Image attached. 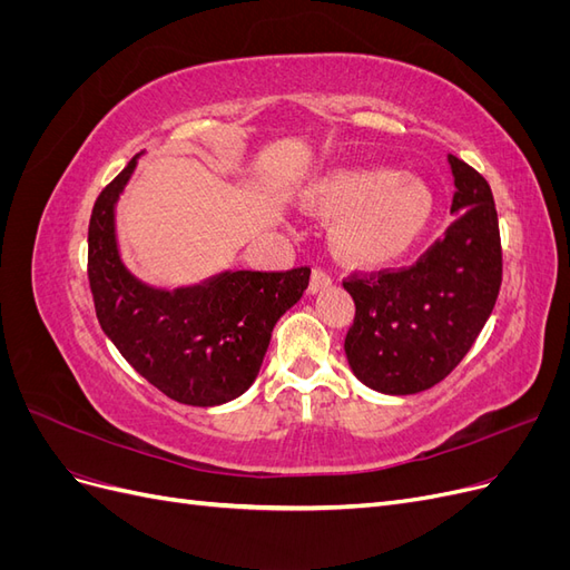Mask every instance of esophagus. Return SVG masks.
I'll list each match as a JSON object with an SVG mask.
<instances>
[{
	"instance_id": "esophagus-1",
	"label": "esophagus",
	"mask_w": 570,
	"mask_h": 570,
	"mask_svg": "<svg viewBox=\"0 0 570 570\" xmlns=\"http://www.w3.org/2000/svg\"><path fill=\"white\" fill-rule=\"evenodd\" d=\"M333 283V275L327 273L325 268H314V273H312V283H308V292H312V295H316V292H321L323 287H327Z\"/></svg>"
}]
</instances>
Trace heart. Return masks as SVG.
I'll return each instance as SVG.
<instances>
[{
	"instance_id": "obj_1",
	"label": "heart",
	"mask_w": 570,
	"mask_h": 570,
	"mask_svg": "<svg viewBox=\"0 0 570 570\" xmlns=\"http://www.w3.org/2000/svg\"><path fill=\"white\" fill-rule=\"evenodd\" d=\"M312 202L342 214L333 239L352 264L383 266L406 254L423 235L433 197L423 180L387 166L344 168L316 185Z\"/></svg>"
}]
</instances>
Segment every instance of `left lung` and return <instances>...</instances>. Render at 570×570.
Listing matches in <instances>:
<instances>
[{"label": "left lung", "mask_w": 570, "mask_h": 570, "mask_svg": "<svg viewBox=\"0 0 570 570\" xmlns=\"http://www.w3.org/2000/svg\"><path fill=\"white\" fill-rule=\"evenodd\" d=\"M454 220L416 264L352 271L342 285L356 314L344 337L361 383L416 394L444 381L469 354L502 287V237L490 183L450 154Z\"/></svg>", "instance_id": "obj_1"}]
</instances>
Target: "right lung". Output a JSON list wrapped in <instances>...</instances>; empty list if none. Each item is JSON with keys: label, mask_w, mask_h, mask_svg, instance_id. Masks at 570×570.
<instances>
[{"label": "right lung", "mask_w": 570, "mask_h": 570, "mask_svg": "<svg viewBox=\"0 0 570 570\" xmlns=\"http://www.w3.org/2000/svg\"><path fill=\"white\" fill-rule=\"evenodd\" d=\"M137 157L99 193L88 228V281L95 312L116 350L170 400L216 406L258 375L278 318L308 287L312 268L233 271L206 285L164 292L120 264L114 204Z\"/></svg>", "instance_id": "add662e5"}]
</instances>
